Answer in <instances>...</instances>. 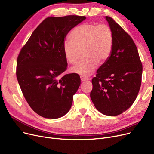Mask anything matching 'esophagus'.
<instances>
[{
  "label": "esophagus",
  "mask_w": 154,
  "mask_h": 154,
  "mask_svg": "<svg viewBox=\"0 0 154 154\" xmlns=\"http://www.w3.org/2000/svg\"><path fill=\"white\" fill-rule=\"evenodd\" d=\"M80 79H81L82 81H87V80H88V79L87 77H85L84 76H80Z\"/></svg>",
  "instance_id": "1"
}]
</instances>
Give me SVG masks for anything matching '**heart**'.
<instances>
[{
    "mask_svg": "<svg viewBox=\"0 0 154 154\" xmlns=\"http://www.w3.org/2000/svg\"><path fill=\"white\" fill-rule=\"evenodd\" d=\"M70 41L63 43V51L69 63L75 65L84 51L86 57L72 71L81 76L92 75L98 67L99 61L106 62L110 55L114 35L111 28L106 24L92 23L81 24L70 32Z\"/></svg>",
    "mask_w": 154,
    "mask_h": 154,
    "instance_id": "obj_1",
    "label": "heart"
}]
</instances>
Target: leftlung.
Returning a JSON list of instances; mask_svg holds the SVG:
<instances>
[{
    "label": "left lung",
    "instance_id": "8db88e82",
    "mask_svg": "<svg viewBox=\"0 0 154 154\" xmlns=\"http://www.w3.org/2000/svg\"><path fill=\"white\" fill-rule=\"evenodd\" d=\"M114 35L109 58L92 80L91 98L102 114L114 116L130 107L139 94L142 65L134 40L110 17L106 16Z\"/></svg>",
    "mask_w": 154,
    "mask_h": 154
}]
</instances>
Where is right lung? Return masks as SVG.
Segmentation results:
<instances>
[{
    "label": "right lung",
    "instance_id": "obj_1",
    "mask_svg": "<svg viewBox=\"0 0 154 154\" xmlns=\"http://www.w3.org/2000/svg\"><path fill=\"white\" fill-rule=\"evenodd\" d=\"M85 19L79 15L46 18L18 55L16 75L22 94L32 109L44 118H60L71 107L80 78L75 73L63 74L67 67L63 43L69 32Z\"/></svg>",
    "mask_w": 154,
    "mask_h": 154
}]
</instances>
